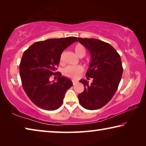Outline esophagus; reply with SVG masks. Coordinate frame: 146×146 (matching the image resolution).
<instances>
[{
	"instance_id": "1",
	"label": "esophagus",
	"mask_w": 146,
	"mask_h": 146,
	"mask_svg": "<svg viewBox=\"0 0 146 146\" xmlns=\"http://www.w3.org/2000/svg\"><path fill=\"white\" fill-rule=\"evenodd\" d=\"M72 82H73V85H75V84L76 83V80H72Z\"/></svg>"
}]
</instances>
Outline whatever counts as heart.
Returning a JSON list of instances; mask_svg holds the SVG:
<instances>
[{"label": "heart", "instance_id": "b5f03b06", "mask_svg": "<svg viewBox=\"0 0 146 146\" xmlns=\"http://www.w3.org/2000/svg\"><path fill=\"white\" fill-rule=\"evenodd\" d=\"M74 51L75 54L78 57L82 58L86 55V49L82 44H78L74 47ZM63 60V55L60 56V61ZM84 68L82 66H68L64 70V74L66 76L72 78H78L80 77L81 73L83 72Z\"/></svg>", "mask_w": 146, "mask_h": 146}]
</instances>
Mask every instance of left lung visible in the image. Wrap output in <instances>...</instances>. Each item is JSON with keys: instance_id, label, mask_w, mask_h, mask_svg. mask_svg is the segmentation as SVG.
Returning <instances> with one entry per match:
<instances>
[{"instance_id": "obj_1", "label": "left lung", "mask_w": 146, "mask_h": 146, "mask_svg": "<svg viewBox=\"0 0 146 146\" xmlns=\"http://www.w3.org/2000/svg\"><path fill=\"white\" fill-rule=\"evenodd\" d=\"M79 42L91 53V61L86 73L89 84L80 80L84 90L78 95L79 102L85 109L95 110L110 102L117 91L123 73L120 56L110 44L95 38H78Z\"/></svg>"}]
</instances>
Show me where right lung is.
<instances>
[{
  "mask_svg": "<svg viewBox=\"0 0 146 146\" xmlns=\"http://www.w3.org/2000/svg\"><path fill=\"white\" fill-rule=\"evenodd\" d=\"M77 41L75 36L50 38L36 42L24 52L19 65L22 84L29 99L38 108L53 111L62 104L65 93L73 83L55 72V67L64 49ZM52 74L58 75L57 82H50Z\"/></svg>",
  "mask_w": 146,
  "mask_h": 146,
  "instance_id": "right-lung-1",
  "label": "right lung"
}]
</instances>
